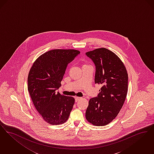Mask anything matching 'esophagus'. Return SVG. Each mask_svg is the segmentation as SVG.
<instances>
[{
    "label": "esophagus",
    "mask_w": 154,
    "mask_h": 154,
    "mask_svg": "<svg viewBox=\"0 0 154 154\" xmlns=\"http://www.w3.org/2000/svg\"><path fill=\"white\" fill-rule=\"evenodd\" d=\"M75 102H78V100H81L82 98H81V97H75Z\"/></svg>",
    "instance_id": "34e87169"
}]
</instances>
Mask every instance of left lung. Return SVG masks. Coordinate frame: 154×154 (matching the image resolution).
<instances>
[{"instance_id":"obj_1","label":"left lung","mask_w":154,"mask_h":154,"mask_svg":"<svg viewBox=\"0 0 154 154\" xmlns=\"http://www.w3.org/2000/svg\"><path fill=\"white\" fill-rule=\"evenodd\" d=\"M95 65V83L101 85L97 97L91 98L86 119L95 126L111 122L119 113L127 97V71L117 55L105 48L86 53Z\"/></svg>"}]
</instances>
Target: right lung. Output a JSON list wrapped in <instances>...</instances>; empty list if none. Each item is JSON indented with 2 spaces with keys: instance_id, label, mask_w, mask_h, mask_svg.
<instances>
[{
  "instance_id": "right-lung-1",
  "label": "right lung",
  "mask_w": 154,
  "mask_h": 154,
  "mask_svg": "<svg viewBox=\"0 0 154 154\" xmlns=\"http://www.w3.org/2000/svg\"><path fill=\"white\" fill-rule=\"evenodd\" d=\"M80 54L75 49H53L40 56L27 78V89L34 106L44 120L60 125L68 119L75 103L72 97L57 93L68 64Z\"/></svg>"
}]
</instances>
